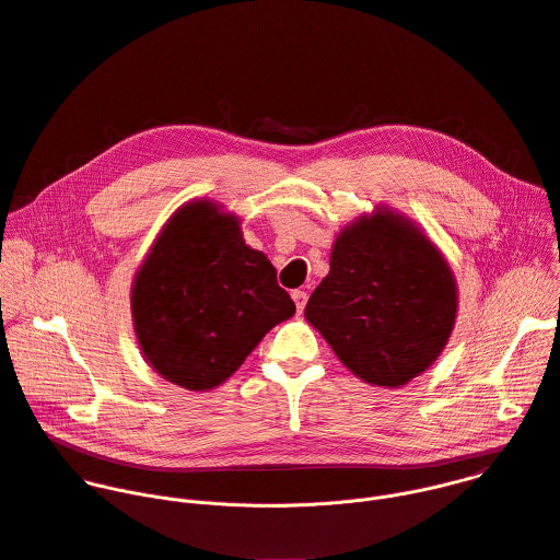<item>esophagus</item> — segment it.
Returning <instances> with one entry per match:
<instances>
[{
    "label": "esophagus",
    "instance_id": "34e87169",
    "mask_svg": "<svg viewBox=\"0 0 560 560\" xmlns=\"http://www.w3.org/2000/svg\"><path fill=\"white\" fill-rule=\"evenodd\" d=\"M292 299H294L296 312L301 314V312H303V307H305V301H307V292H303V290H294V292H292Z\"/></svg>",
    "mask_w": 560,
    "mask_h": 560
}]
</instances>
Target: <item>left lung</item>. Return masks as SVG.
I'll return each instance as SVG.
<instances>
[{
  "instance_id": "obj_1",
  "label": "left lung",
  "mask_w": 560,
  "mask_h": 560,
  "mask_svg": "<svg viewBox=\"0 0 560 560\" xmlns=\"http://www.w3.org/2000/svg\"><path fill=\"white\" fill-rule=\"evenodd\" d=\"M305 318L357 376L398 387L445 348L456 283L419 228L378 210L337 236L330 272L307 299Z\"/></svg>"
}]
</instances>
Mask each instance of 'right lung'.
Segmentation results:
<instances>
[{
  "label": "right lung",
  "instance_id": "obj_1",
  "mask_svg": "<svg viewBox=\"0 0 560 560\" xmlns=\"http://www.w3.org/2000/svg\"><path fill=\"white\" fill-rule=\"evenodd\" d=\"M294 310L268 257L246 246L236 217L208 201L173 214L132 285L145 361L192 392L234 374Z\"/></svg>",
  "mask_w": 560,
  "mask_h": 560
}]
</instances>
